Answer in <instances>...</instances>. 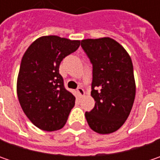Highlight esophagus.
Wrapping results in <instances>:
<instances>
[{"label": "esophagus", "instance_id": "1", "mask_svg": "<svg viewBox=\"0 0 160 160\" xmlns=\"http://www.w3.org/2000/svg\"><path fill=\"white\" fill-rule=\"evenodd\" d=\"M77 93H78V95L80 96V97H83L84 95V90L82 88V87H78L77 89Z\"/></svg>", "mask_w": 160, "mask_h": 160}]
</instances>
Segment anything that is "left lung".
<instances>
[{"mask_svg": "<svg viewBox=\"0 0 160 160\" xmlns=\"http://www.w3.org/2000/svg\"><path fill=\"white\" fill-rule=\"evenodd\" d=\"M92 65L91 95L94 108L85 112L89 126L96 132L119 129L131 112L135 97L132 59L124 47L109 37L81 41Z\"/></svg>", "mask_w": 160, "mask_h": 160, "instance_id": "left-lung-1", "label": "left lung"}]
</instances>
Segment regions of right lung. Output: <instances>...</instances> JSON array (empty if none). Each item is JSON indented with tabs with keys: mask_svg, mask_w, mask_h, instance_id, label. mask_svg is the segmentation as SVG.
<instances>
[{
	"mask_svg": "<svg viewBox=\"0 0 160 160\" xmlns=\"http://www.w3.org/2000/svg\"><path fill=\"white\" fill-rule=\"evenodd\" d=\"M79 46L80 41L42 36L22 58L17 83L18 101L30 121L43 131L62 128L75 106L76 98L65 88L58 68L62 59Z\"/></svg>",
	"mask_w": 160,
	"mask_h": 160,
	"instance_id": "right-lung-1",
	"label": "right lung"
}]
</instances>
